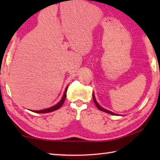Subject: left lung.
I'll use <instances>...</instances> for the list:
<instances>
[{"instance_id":"left-lung-1","label":"left lung","mask_w":160,"mask_h":160,"mask_svg":"<svg viewBox=\"0 0 160 160\" xmlns=\"http://www.w3.org/2000/svg\"><path fill=\"white\" fill-rule=\"evenodd\" d=\"M92 97H93L94 102H95V105H96V106H97V108H98V109H99V110L102 111H104V112H106V113H110V114H111V115H115V116H118V114H117V113H113V112H112V111H110L107 110V109H105L104 108H102V107L100 106V105L98 104V102H97V100H96V99H95V95H94V92H93V94H92Z\"/></svg>"}]
</instances>
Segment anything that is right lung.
Wrapping results in <instances>:
<instances>
[{
	"instance_id": "add662e5",
	"label": "right lung",
	"mask_w": 160,
	"mask_h": 160,
	"mask_svg": "<svg viewBox=\"0 0 160 160\" xmlns=\"http://www.w3.org/2000/svg\"><path fill=\"white\" fill-rule=\"evenodd\" d=\"M68 87H66V88L65 89V92H64V94H63V96L62 98H61V100L59 101L58 103L56 105H54V106L50 107V108H45V109H43V110H40V111H32V112H35V113H49V112H52V111H56L58 110L60 108L61 106H62V104L64 103L65 102V98H66V92H67V89H68Z\"/></svg>"
}]
</instances>
